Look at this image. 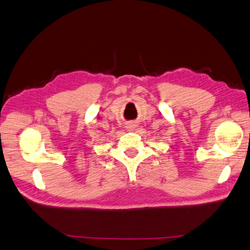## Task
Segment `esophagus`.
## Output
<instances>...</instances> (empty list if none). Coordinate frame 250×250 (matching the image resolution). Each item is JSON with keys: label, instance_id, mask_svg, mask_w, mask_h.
I'll return each mask as SVG.
<instances>
[{"label": "esophagus", "instance_id": "esophagus-1", "mask_svg": "<svg viewBox=\"0 0 250 250\" xmlns=\"http://www.w3.org/2000/svg\"><path fill=\"white\" fill-rule=\"evenodd\" d=\"M136 128V122L134 121H129L128 124L125 125V129L128 131H133Z\"/></svg>", "mask_w": 250, "mask_h": 250}]
</instances>
